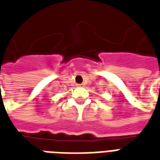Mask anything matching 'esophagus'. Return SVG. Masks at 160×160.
I'll list each match as a JSON object with an SVG mask.
<instances>
[{
	"label": "esophagus",
	"instance_id": "1",
	"mask_svg": "<svg viewBox=\"0 0 160 160\" xmlns=\"http://www.w3.org/2000/svg\"><path fill=\"white\" fill-rule=\"evenodd\" d=\"M78 87H85V84H80V85H78Z\"/></svg>",
	"mask_w": 160,
	"mask_h": 160
}]
</instances>
